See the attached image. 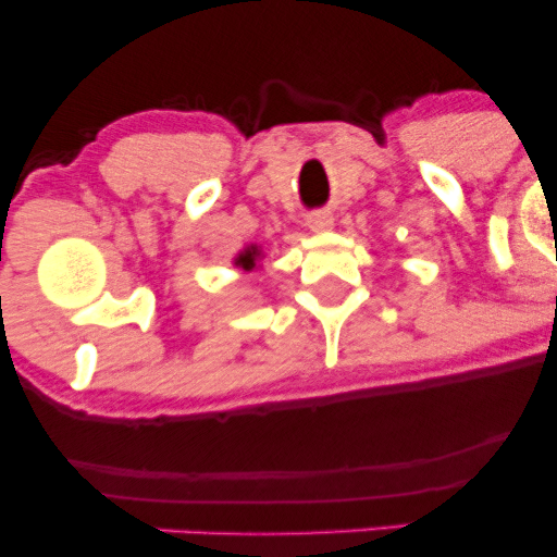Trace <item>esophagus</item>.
I'll list each match as a JSON object with an SVG mask.
<instances>
[{"instance_id":"obj_1","label":"esophagus","mask_w":557,"mask_h":557,"mask_svg":"<svg viewBox=\"0 0 557 557\" xmlns=\"http://www.w3.org/2000/svg\"><path fill=\"white\" fill-rule=\"evenodd\" d=\"M306 225L314 233H330L335 227V216H332V212H314L306 216Z\"/></svg>"}]
</instances>
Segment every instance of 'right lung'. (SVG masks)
Wrapping results in <instances>:
<instances>
[{"instance_id":"1","label":"right lung","mask_w":557,"mask_h":557,"mask_svg":"<svg viewBox=\"0 0 557 557\" xmlns=\"http://www.w3.org/2000/svg\"><path fill=\"white\" fill-rule=\"evenodd\" d=\"M261 261H264V251H261V246H257V243H248V246H243L240 251L235 253L233 264L243 272H253L259 270Z\"/></svg>"}]
</instances>
